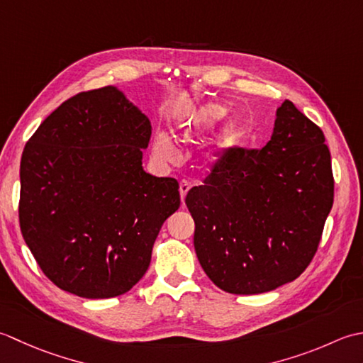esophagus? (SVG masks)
Segmentation results:
<instances>
[{
  "label": "esophagus",
  "mask_w": 363,
  "mask_h": 363,
  "mask_svg": "<svg viewBox=\"0 0 363 363\" xmlns=\"http://www.w3.org/2000/svg\"><path fill=\"white\" fill-rule=\"evenodd\" d=\"M189 188H191V184H189V182H188V180H182V182H180V188H179V191H180L182 202H184V197H186Z\"/></svg>",
  "instance_id": "obj_1"
}]
</instances>
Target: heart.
I'll use <instances>...</instances> for the list:
<instances>
[{
    "label": "heart",
    "mask_w": 363,
    "mask_h": 363,
    "mask_svg": "<svg viewBox=\"0 0 363 363\" xmlns=\"http://www.w3.org/2000/svg\"><path fill=\"white\" fill-rule=\"evenodd\" d=\"M225 114V108L216 105V103H206L201 108H197L189 114L188 121L183 123V135H189V133H202L210 130L214 123H216L220 117ZM242 125L240 119H228L224 127L220 128L219 135L216 138V144L223 149L232 147L240 140ZM153 152L157 158L162 161H174L177 157V152L171 140L164 135H158L153 140Z\"/></svg>",
    "instance_id": "heart-1"
}]
</instances>
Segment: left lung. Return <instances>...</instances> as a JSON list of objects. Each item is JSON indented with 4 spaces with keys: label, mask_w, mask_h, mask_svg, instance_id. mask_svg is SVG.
Listing matches in <instances>:
<instances>
[{
    "label": "left lung",
    "mask_w": 363,
    "mask_h": 363,
    "mask_svg": "<svg viewBox=\"0 0 363 363\" xmlns=\"http://www.w3.org/2000/svg\"><path fill=\"white\" fill-rule=\"evenodd\" d=\"M316 123L285 100L263 149L232 147L186 196L205 274L232 294L291 282L320 246L334 203L330 152Z\"/></svg>",
    "instance_id": "1"
}]
</instances>
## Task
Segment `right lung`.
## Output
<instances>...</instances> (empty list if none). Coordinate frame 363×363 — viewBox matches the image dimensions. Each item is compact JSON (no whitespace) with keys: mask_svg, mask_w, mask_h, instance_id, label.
Instances as JSON below:
<instances>
[{"mask_svg":"<svg viewBox=\"0 0 363 363\" xmlns=\"http://www.w3.org/2000/svg\"><path fill=\"white\" fill-rule=\"evenodd\" d=\"M152 127L116 87L73 95L25 145L18 220L56 286L121 296L149 269L153 242L180 206L179 182L143 169Z\"/></svg>","mask_w":363,"mask_h":363,"instance_id":"add662e5","label":"right lung"}]
</instances>
